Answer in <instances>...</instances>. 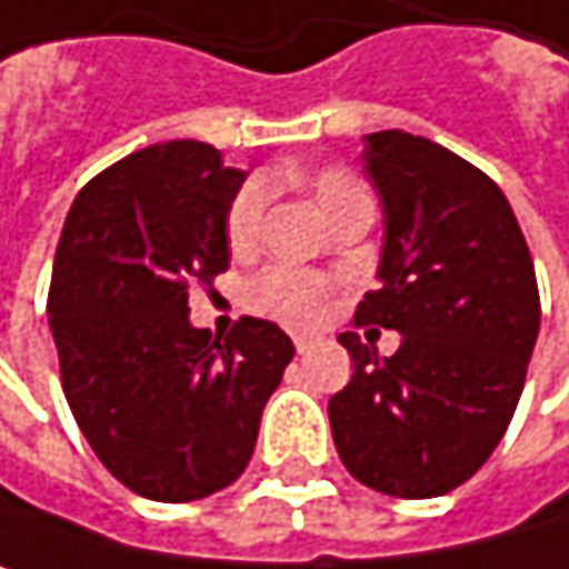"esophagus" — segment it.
I'll use <instances>...</instances> for the list:
<instances>
[{
  "instance_id": "obj_1",
  "label": "esophagus",
  "mask_w": 569,
  "mask_h": 569,
  "mask_svg": "<svg viewBox=\"0 0 569 569\" xmlns=\"http://www.w3.org/2000/svg\"><path fill=\"white\" fill-rule=\"evenodd\" d=\"M293 343H297V353H307V350H310V340H307V337H297Z\"/></svg>"
}]
</instances>
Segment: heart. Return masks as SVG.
Returning <instances> with one entry per match:
<instances>
[{
    "label": "heart",
    "mask_w": 569,
    "mask_h": 569,
    "mask_svg": "<svg viewBox=\"0 0 569 569\" xmlns=\"http://www.w3.org/2000/svg\"><path fill=\"white\" fill-rule=\"evenodd\" d=\"M310 189L320 202V209L337 222L343 212H350L360 202H370V192L363 189V182L340 169V166H320L310 176ZM269 202V186L266 179H246L229 206H226V219H222V232H226V246L242 256L252 252L262 232V212ZM246 300L256 313L272 317L279 323L290 327H313L327 317L330 303H333V282L320 272L300 269V266H269L259 276L249 279L246 287Z\"/></svg>",
    "instance_id": "1"
}]
</instances>
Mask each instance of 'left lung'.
<instances>
[{
	"label": "left lung",
	"instance_id": "1",
	"mask_svg": "<svg viewBox=\"0 0 569 569\" xmlns=\"http://www.w3.org/2000/svg\"><path fill=\"white\" fill-rule=\"evenodd\" d=\"M363 169L383 202L380 290L357 327L403 333L393 357L343 333L353 380L330 400L343 467L387 497L467 483L503 440L540 330L537 272L500 186L400 129L370 132Z\"/></svg>",
	"mask_w": 569,
	"mask_h": 569
}]
</instances>
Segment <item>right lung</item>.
<instances>
[{
    "instance_id": "1",
    "label": "right lung",
    "mask_w": 569,
    "mask_h": 569,
    "mask_svg": "<svg viewBox=\"0 0 569 569\" xmlns=\"http://www.w3.org/2000/svg\"><path fill=\"white\" fill-rule=\"evenodd\" d=\"M246 172L172 139L92 176L62 226L49 330L69 410L132 493L202 500L246 470L293 340L242 317L226 340L189 323V290L229 269L226 206Z\"/></svg>"
}]
</instances>
